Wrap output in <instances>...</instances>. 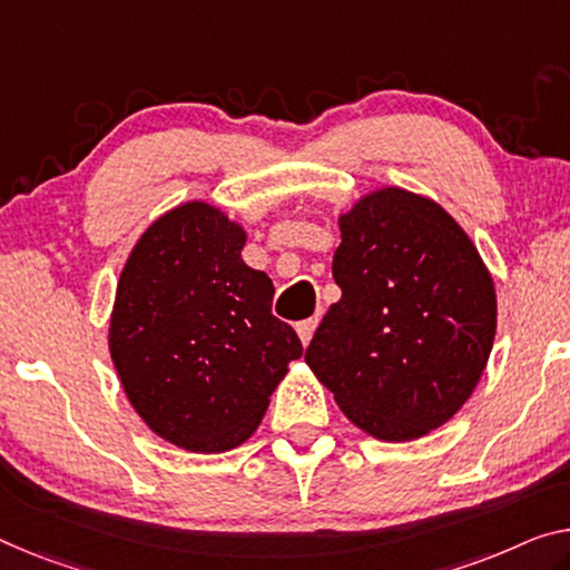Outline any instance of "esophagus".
Segmentation results:
<instances>
[{"label":"esophagus","mask_w":570,"mask_h":570,"mask_svg":"<svg viewBox=\"0 0 570 570\" xmlns=\"http://www.w3.org/2000/svg\"><path fill=\"white\" fill-rule=\"evenodd\" d=\"M315 326H318V318H305V321H301V323H297V326H295L297 336H301V341H303V346L311 344Z\"/></svg>","instance_id":"34e87169"}]
</instances>
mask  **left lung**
<instances>
[{"instance_id":"1","label":"left lung","mask_w":570,"mask_h":570,"mask_svg":"<svg viewBox=\"0 0 570 570\" xmlns=\"http://www.w3.org/2000/svg\"><path fill=\"white\" fill-rule=\"evenodd\" d=\"M334 279L305 364L364 433L423 438L459 413L484 374L497 293L474 242L435 200L380 188L338 216Z\"/></svg>"}]
</instances>
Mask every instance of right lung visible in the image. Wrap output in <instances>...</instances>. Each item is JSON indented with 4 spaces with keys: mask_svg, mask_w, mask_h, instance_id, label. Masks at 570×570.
Here are the masks:
<instances>
[{
    "mask_svg": "<svg viewBox=\"0 0 570 570\" xmlns=\"http://www.w3.org/2000/svg\"><path fill=\"white\" fill-rule=\"evenodd\" d=\"M244 244L222 208L188 200L147 226L117 283L109 354L125 395L153 433L194 453L247 441L303 354Z\"/></svg>",
    "mask_w": 570,
    "mask_h": 570,
    "instance_id": "obj_1",
    "label": "right lung"
}]
</instances>
